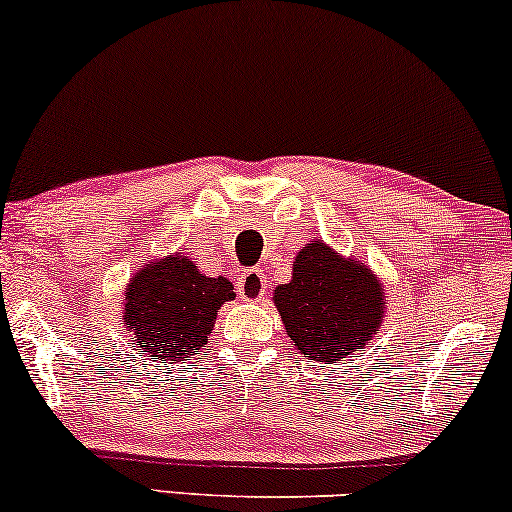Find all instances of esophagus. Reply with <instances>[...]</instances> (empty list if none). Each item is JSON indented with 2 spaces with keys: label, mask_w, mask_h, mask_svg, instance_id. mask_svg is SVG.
<instances>
[{
  "label": "esophagus",
  "mask_w": 512,
  "mask_h": 512,
  "mask_svg": "<svg viewBox=\"0 0 512 512\" xmlns=\"http://www.w3.org/2000/svg\"><path fill=\"white\" fill-rule=\"evenodd\" d=\"M238 293L245 301H260V298L267 293V276H264V269L255 267L248 269L238 281Z\"/></svg>",
  "instance_id": "34e87169"
}]
</instances>
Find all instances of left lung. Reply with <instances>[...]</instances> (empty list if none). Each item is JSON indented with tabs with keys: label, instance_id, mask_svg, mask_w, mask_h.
<instances>
[{
	"label": "left lung",
	"instance_id": "1",
	"mask_svg": "<svg viewBox=\"0 0 512 512\" xmlns=\"http://www.w3.org/2000/svg\"><path fill=\"white\" fill-rule=\"evenodd\" d=\"M274 305L298 354L337 363L380 330L385 286L363 262L310 240L296 255L289 284L276 286Z\"/></svg>",
	"mask_w": 512,
	"mask_h": 512
}]
</instances>
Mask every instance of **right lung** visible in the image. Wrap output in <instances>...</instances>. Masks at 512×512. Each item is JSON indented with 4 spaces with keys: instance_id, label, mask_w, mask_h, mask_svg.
I'll return each mask as SVG.
<instances>
[{
    "instance_id": "right-lung-1",
    "label": "right lung",
    "mask_w": 512,
    "mask_h": 512,
    "mask_svg": "<svg viewBox=\"0 0 512 512\" xmlns=\"http://www.w3.org/2000/svg\"><path fill=\"white\" fill-rule=\"evenodd\" d=\"M226 276H207L185 255L149 262L129 279L122 325L158 361H190L209 342L221 305L233 301Z\"/></svg>"
}]
</instances>
